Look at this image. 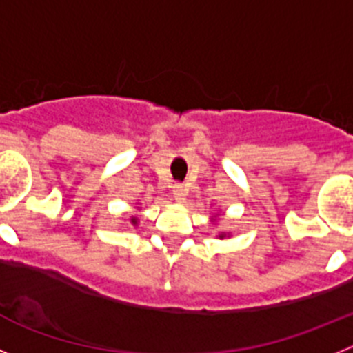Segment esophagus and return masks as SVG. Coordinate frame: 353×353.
<instances>
[{
  "label": "esophagus",
  "mask_w": 353,
  "mask_h": 353,
  "mask_svg": "<svg viewBox=\"0 0 353 353\" xmlns=\"http://www.w3.org/2000/svg\"><path fill=\"white\" fill-rule=\"evenodd\" d=\"M173 196L179 203H185L187 199V187L185 185H173Z\"/></svg>",
  "instance_id": "obj_1"
}]
</instances>
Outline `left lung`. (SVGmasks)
<instances>
[{"label": "left lung", "instance_id": "8db88e82", "mask_svg": "<svg viewBox=\"0 0 353 353\" xmlns=\"http://www.w3.org/2000/svg\"><path fill=\"white\" fill-rule=\"evenodd\" d=\"M217 217H219V214L212 215V217H210V223H212V224H215V223H217ZM217 239H221V240H223V239H230V233H224V232H221L219 235H217Z\"/></svg>", "mask_w": 353, "mask_h": 353}]
</instances>
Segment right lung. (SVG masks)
<instances>
[{
  "instance_id": "add662e5",
  "label": "right lung",
  "mask_w": 353,
  "mask_h": 353,
  "mask_svg": "<svg viewBox=\"0 0 353 353\" xmlns=\"http://www.w3.org/2000/svg\"><path fill=\"white\" fill-rule=\"evenodd\" d=\"M136 210H141V207H136ZM130 223H132V226H138V223H139V219H138V215H132V217H130Z\"/></svg>"
}]
</instances>
